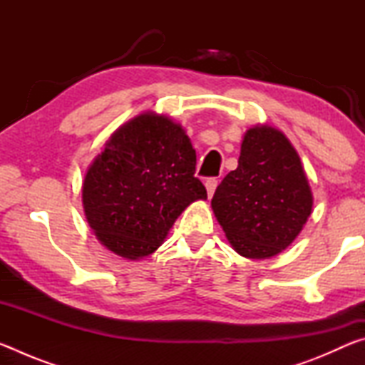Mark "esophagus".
<instances>
[{
  "label": "esophagus",
  "instance_id": "1",
  "mask_svg": "<svg viewBox=\"0 0 365 365\" xmlns=\"http://www.w3.org/2000/svg\"><path fill=\"white\" fill-rule=\"evenodd\" d=\"M206 190H207V195H209V197H211L212 195H214V191H215V188H217V178H207L206 180Z\"/></svg>",
  "mask_w": 365,
  "mask_h": 365
}]
</instances>
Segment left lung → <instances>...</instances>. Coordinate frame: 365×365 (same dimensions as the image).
<instances>
[{"label": "left lung", "mask_w": 365, "mask_h": 365, "mask_svg": "<svg viewBox=\"0 0 365 365\" xmlns=\"http://www.w3.org/2000/svg\"><path fill=\"white\" fill-rule=\"evenodd\" d=\"M211 206L238 255L269 259L287 250L312 212V193L285 135L269 125L251 127L238 168L222 180Z\"/></svg>", "instance_id": "left-lung-1"}]
</instances>
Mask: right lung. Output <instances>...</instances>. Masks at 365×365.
<instances>
[{
	"label": "right lung",
	"instance_id": "right-lung-1",
	"mask_svg": "<svg viewBox=\"0 0 365 365\" xmlns=\"http://www.w3.org/2000/svg\"><path fill=\"white\" fill-rule=\"evenodd\" d=\"M195 170L188 135L169 117L143 113L123 123L83 178V211L96 238L130 261L150 256L178 215L207 197Z\"/></svg>",
	"mask_w": 365,
	"mask_h": 365
}]
</instances>
